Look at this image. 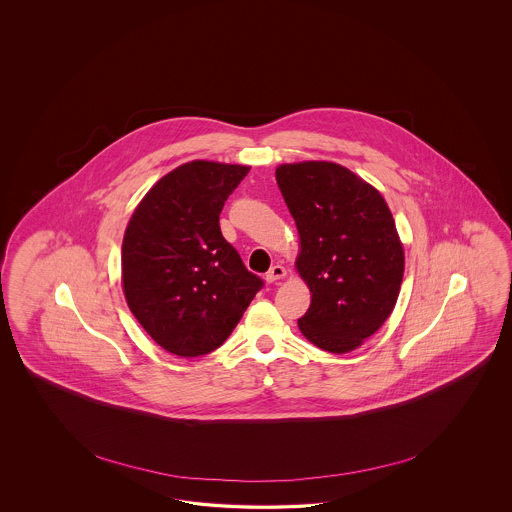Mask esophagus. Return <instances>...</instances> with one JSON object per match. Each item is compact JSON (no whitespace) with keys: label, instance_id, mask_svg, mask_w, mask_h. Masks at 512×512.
Segmentation results:
<instances>
[{"label":"esophagus","instance_id":"1","mask_svg":"<svg viewBox=\"0 0 512 512\" xmlns=\"http://www.w3.org/2000/svg\"><path fill=\"white\" fill-rule=\"evenodd\" d=\"M285 274H287V270H285V266H281V264H276V266H272L268 272H266V281L268 283H274V281H278V279L285 278Z\"/></svg>","mask_w":512,"mask_h":512}]
</instances>
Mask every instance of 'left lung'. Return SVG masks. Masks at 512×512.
Masks as SVG:
<instances>
[{
    "label": "left lung",
    "instance_id": "8db88e82",
    "mask_svg": "<svg viewBox=\"0 0 512 512\" xmlns=\"http://www.w3.org/2000/svg\"><path fill=\"white\" fill-rule=\"evenodd\" d=\"M276 180L300 234L296 270L311 293L298 328L323 351L349 353L381 328L400 295L394 217L375 187L330 161L279 165Z\"/></svg>",
    "mask_w": 512,
    "mask_h": 512
}]
</instances>
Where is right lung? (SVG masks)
Wrapping results in <instances>:
<instances>
[{
	"label": "right lung",
	"mask_w": 512,
	"mask_h": 512,
	"mask_svg": "<svg viewBox=\"0 0 512 512\" xmlns=\"http://www.w3.org/2000/svg\"><path fill=\"white\" fill-rule=\"evenodd\" d=\"M248 172L244 165L191 161L163 176L129 219L125 300L172 355L212 353L263 289L219 229L223 204Z\"/></svg>",
	"instance_id": "add662e5"
}]
</instances>
